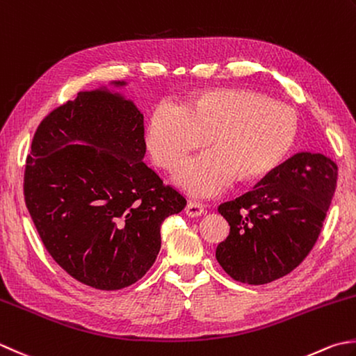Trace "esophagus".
<instances>
[{"label": "esophagus", "mask_w": 356, "mask_h": 356, "mask_svg": "<svg viewBox=\"0 0 356 356\" xmlns=\"http://www.w3.org/2000/svg\"><path fill=\"white\" fill-rule=\"evenodd\" d=\"M185 211L190 218H197V216H202L207 210H205V205L200 204V202H190V204L186 205Z\"/></svg>", "instance_id": "esophagus-1"}]
</instances>
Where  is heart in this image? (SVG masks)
Wrapping results in <instances>:
<instances>
[{"instance_id":"obj_1","label":"heart","mask_w":356,"mask_h":356,"mask_svg":"<svg viewBox=\"0 0 356 356\" xmlns=\"http://www.w3.org/2000/svg\"><path fill=\"white\" fill-rule=\"evenodd\" d=\"M296 136L298 117L287 104L252 89H216L188 108L159 104L146 140L154 162L174 172L210 137L214 148L194 157L179 182L196 196H213L238 174L257 179L273 171L287 157Z\"/></svg>"}]
</instances>
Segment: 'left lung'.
Masks as SVG:
<instances>
[{
  "label": "left lung",
  "mask_w": 356,
  "mask_h": 356,
  "mask_svg": "<svg viewBox=\"0 0 356 356\" xmlns=\"http://www.w3.org/2000/svg\"><path fill=\"white\" fill-rule=\"evenodd\" d=\"M338 166L324 154L296 152L253 190L218 211L229 234L216 259L233 280L261 285L289 275L312 252L337 190Z\"/></svg>",
  "instance_id": "8db88e82"
}]
</instances>
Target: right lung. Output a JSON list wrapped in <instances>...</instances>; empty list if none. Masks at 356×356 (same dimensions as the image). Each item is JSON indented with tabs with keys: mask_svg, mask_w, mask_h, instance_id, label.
Instances as JSON below:
<instances>
[{
	"mask_svg": "<svg viewBox=\"0 0 356 356\" xmlns=\"http://www.w3.org/2000/svg\"><path fill=\"white\" fill-rule=\"evenodd\" d=\"M145 152L143 114L106 89L79 92L33 134L26 207L54 261L92 289L142 280L159 254L163 220L186 205L146 166Z\"/></svg>",
	"mask_w": 356,
	"mask_h": 356,
	"instance_id": "obj_1",
	"label": "right lung"
}]
</instances>
